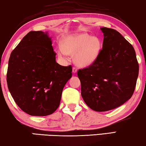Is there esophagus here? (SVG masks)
I'll list each match as a JSON object with an SVG mask.
<instances>
[{
	"instance_id": "34e87169",
	"label": "esophagus",
	"mask_w": 146,
	"mask_h": 146,
	"mask_svg": "<svg viewBox=\"0 0 146 146\" xmlns=\"http://www.w3.org/2000/svg\"><path fill=\"white\" fill-rule=\"evenodd\" d=\"M77 70H78V68H76V67H73L72 68V72L73 73H76Z\"/></svg>"
}]
</instances>
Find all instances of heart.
Returning a JSON list of instances; mask_svg holds the SVG:
<instances>
[{"label": "heart", "instance_id": "b5f03b06", "mask_svg": "<svg viewBox=\"0 0 146 146\" xmlns=\"http://www.w3.org/2000/svg\"><path fill=\"white\" fill-rule=\"evenodd\" d=\"M60 43L57 48L58 55L63 57L74 54V62L80 67L94 64L102 49L100 40L87 33L67 35L62 38Z\"/></svg>", "mask_w": 146, "mask_h": 146}]
</instances>
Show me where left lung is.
Instances as JSON below:
<instances>
[{
  "label": "left lung",
  "instance_id": "8db88e82",
  "mask_svg": "<svg viewBox=\"0 0 146 146\" xmlns=\"http://www.w3.org/2000/svg\"><path fill=\"white\" fill-rule=\"evenodd\" d=\"M103 48L98 58L88 68L79 70L81 95L94 111L117 108L131 98L139 73L132 45L117 31L101 27Z\"/></svg>",
  "mask_w": 146,
  "mask_h": 146
}]
</instances>
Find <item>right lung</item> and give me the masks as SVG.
Masks as SVG:
<instances>
[{
	"label": "right lung",
	"instance_id": "right-lung-1",
	"mask_svg": "<svg viewBox=\"0 0 146 146\" xmlns=\"http://www.w3.org/2000/svg\"><path fill=\"white\" fill-rule=\"evenodd\" d=\"M72 66L56 62V53L47 31H31L10 54L7 85L18 106L31 116H47L60 105Z\"/></svg>",
	"mask_w": 146,
	"mask_h": 146
}]
</instances>
